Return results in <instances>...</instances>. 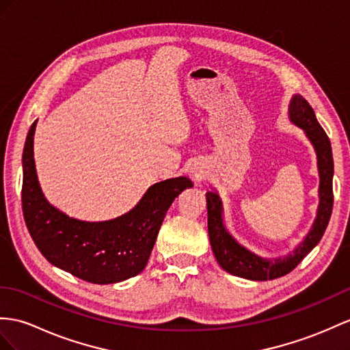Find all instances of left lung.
Instances as JSON below:
<instances>
[{
    "mask_svg": "<svg viewBox=\"0 0 350 350\" xmlns=\"http://www.w3.org/2000/svg\"><path fill=\"white\" fill-rule=\"evenodd\" d=\"M289 118L297 126L304 129L309 136L318 156L319 169V208L318 215L310 233L304 242L298 245L294 254H289L284 260H262L257 255L246 251L239 243H236L223 227L221 219V200L218 194L206 193L208 208V233L212 251L219 266L228 273L251 280H269L285 276L294 270L301 260L308 255L318 242L322 239L325 228L329 223L334 194H332V175H334V161H332L331 142L325 131L317 120L314 111L301 95H295L289 105Z\"/></svg>",
    "mask_w": 350,
    "mask_h": 350,
    "instance_id": "8db88e82",
    "label": "left lung"
}]
</instances>
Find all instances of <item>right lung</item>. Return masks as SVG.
<instances>
[{"label": "right lung", "mask_w": 350, "mask_h": 350, "mask_svg": "<svg viewBox=\"0 0 350 350\" xmlns=\"http://www.w3.org/2000/svg\"><path fill=\"white\" fill-rule=\"evenodd\" d=\"M33 122L23 148L22 211L40 252L53 264L92 284H116L146 269L166 212L183 190L185 176L151 185L141 202L116 219L88 223L65 215L42 194L33 163Z\"/></svg>", "instance_id": "1"}]
</instances>
